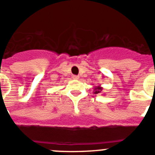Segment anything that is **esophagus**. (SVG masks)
<instances>
[{
	"instance_id": "esophagus-1",
	"label": "esophagus",
	"mask_w": 155,
	"mask_h": 155,
	"mask_svg": "<svg viewBox=\"0 0 155 155\" xmlns=\"http://www.w3.org/2000/svg\"><path fill=\"white\" fill-rule=\"evenodd\" d=\"M73 79H74V80H78V79H79V76H77V75H74V76H73Z\"/></svg>"
}]
</instances>
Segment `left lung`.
<instances>
[{
    "label": "left lung",
    "instance_id": "1",
    "mask_svg": "<svg viewBox=\"0 0 155 155\" xmlns=\"http://www.w3.org/2000/svg\"><path fill=\"white\" fill-rule=\"evenodd\" d=\"M102 89H103L102 87H101L100 85L95 86L94 88V91H93V93H94V94H98V93L101 92V91H102Z\"/></svg>",
    "mask_w": 155,
    "mask_h": 155
}]
</instances>
